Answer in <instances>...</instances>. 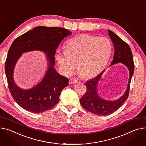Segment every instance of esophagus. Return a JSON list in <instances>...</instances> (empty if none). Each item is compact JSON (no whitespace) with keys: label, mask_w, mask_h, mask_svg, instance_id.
<instances>
[{"label":"esophagus","mask_w":146,"mask_h":146,"mask_svg":"<svg viewBox=\"0 0 146 146\" xmlns=\"http://www.w3.org/2000/svg\"><path fill=\"white\" fill-rule=\"evenodd\" d=\"M77 81H78L77 79H76V78H72V79H70V81H69V84H73L74 83L77 82Z\"/></svg>","instance_id":"34e87169"}]
</instances>
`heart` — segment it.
<instances>
[{"instance_id":"b5f03b06","label":"heart","mask_w":146,"mask_h":146,"mask_svg":"<svg viewBox=\"0 0 146 146\" xmlns=\"http://www.w3.org/2000/svg\"><path fill=\"white\" fill-rule=\"evenodd\" d=\"M112 52L108 39L83 34L69 39L64 49H57L55 58L62 72L69 76L76 69L83 77L97 74L108 62Z\"/></svg>"}]
</instances>
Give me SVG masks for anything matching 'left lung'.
<instances>
[{"mask_svg": "<svg viewBox=\"0 0 146 146\" xmlns=\"http://www.w3.org/2000/svg\"><path fill=\"white\" fill-rule=\"evenodd\" d=\"M108 32L115 50L113 58L111 65L117 63H122L126 65L129 70V80L124 95L118 100L113 101L103 100L97 94V84L104 71L86 83L87 91L80 99V104L86 110L97 115H107L112 113L120 108L127 99L131 79L135 69L133 55L129 45L112 31L108 30Z\"/></svg>", "mask_w": 146, "mask_h": 146, "instance_id": "left-lung-1", "label": "left lung"}]
</instances>
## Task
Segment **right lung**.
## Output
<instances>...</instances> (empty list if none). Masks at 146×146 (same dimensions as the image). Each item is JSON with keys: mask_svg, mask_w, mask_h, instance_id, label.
<instances>
[{"mask_svg": "<svg viewBox=\"0 0 146 146\" xmlns=\"http://www.w3.org/2000/svg\"><path fill=\"white\" fill-rule=\"evenodd\" d=\"M71 34L64 28L38 26L19 36L11 44L5 62V73L10 93L23 109L40 113L51 109L59 102L61 91L69 85V80L55 69L54 56L62 39ZM35 50L46 52L48 69L38 85L28 90H22L13 80V70L22 52Z\"/></svg>", "mask_w": 146, "mask_h": 146, "instance_id": "1", "label": "right lung"}]
</instances>
